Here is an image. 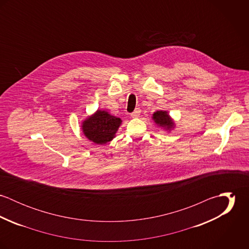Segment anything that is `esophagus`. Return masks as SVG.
<instances>
[{
  "label": "esophagus",
  "mask_w": 249,
  "mask_h": 249,
  "mask_svg": "<svg viewBox=\"0 0 249 249\" xmlns=\"http://www.w3.org/2000/svg\"><path fill=\"white\" fill-rule=\"evenodd\" d=\"M140 113H141V109H140V108H136V109L130 114V116H131L132 118H137V117L140 116Z\"/></svg>",
  "instance_id": "1"
}]
</instances>
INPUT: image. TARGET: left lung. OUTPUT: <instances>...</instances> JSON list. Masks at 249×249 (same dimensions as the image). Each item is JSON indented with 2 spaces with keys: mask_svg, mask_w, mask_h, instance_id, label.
<instances>
[{
  "mask_svg": "<svg viewBox=\"0 0 249 249\" xmlns=\"http://www.w3.org/2000/svg\"><path fill=\"white\" fill-rule=\"evenodd\" d=\"M153 121L158 124L159 126L166 128V129H172L174 126V122L171 119V117L168 115L167 111H156L152 115Z\"/></svg>",
  "mask_w": 249,
  "mask_h": 249,
  "instance_id": "8db88e82",
  "label": "left lung"
}]
</instances>
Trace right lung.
<instances>
[{"instance_id":"obj_1","label":"right lung","mask_w":249,"mask_h":249,"mask_svg":"<svg viewBox=\"0 0 249 249\" xmlns=\"http://www.w3.org/2000/svg\"><path fill=\"white\" fill-rule=\"evenodd\" d=\"M121 123L120 118L108 114L107 111L98 110L82 123V130L90 141L104 144L114 138Z\"/></svg>"}]
</instances>
